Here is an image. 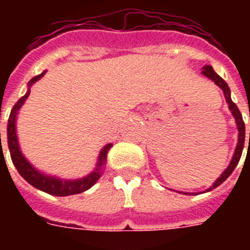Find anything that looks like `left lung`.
<instances>
[{
  "label": "left lung",
  "mask_w": 250,
  "mask_h": 250,
  "mask_svg": "<svg viewBox=\"0 0 250 250\" xmlns=\"http://www.w3.org/2000/svg\"><path fill=\"white\" fill-rule=\"evenodd\" d=\"M202 74L206 76V78H209L214 82V83L217 84L222 90H223V93H225V97H226V101L229 104V109L231 110V113H232L233 118L236 119V125H237V129H239V141H237V146H236V150H235V154H233L232 160H231V164L229 166L227 167L225 170V172L221 175V178L217 179V182L214 183L213 187H210L208 192L214 188H217L218 186H221L222 183L225 182L226 179L229 178V175L232 174V171L235 170V167L237 166L239 164V161L241 158V154H243V149H244V141H245V125H244V121H243V115H241L240 110L237 109L236 104L231 100V90H229V85L226 83L225 80L222 79L221 76L218 75L217 72L214 71L213 67L211 66H205V67L202 68ZM249 145H250V133H249ZM187 194H190V193H187ZM193 194V193H192Z\"/></svg>",
  "instance_id": "8db88e82"
}]
</instances>
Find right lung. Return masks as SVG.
Listing matches in <instances>:
<instances>
[{
  "mask_svg": "<svg viewBox=\"0 0 250 250\" xmlns=\"http://www.w3.org/2000/svg\"><path fill=\"white\" fill-rule=\"evenodd\" d=\"M45 72H41L40 75L35 76L29 80L28 86L32 85L35 82L40 80L42 76L45 75ZM31 90H27V93L18 100V102L13 106L11 113H10L9 122H7V144H9L10 156H11V161H13L14 166L17 167L18 172L27 180V182L33 186L35 188L40 190H44L46 193L53 194V196H70V194L82 193L84 190L89 189L90 187L93 186L94 183L97 182L100 176L102 175V168L106 164V158H107V152L109 149L113 146V144H107L104 146V149L100 153L98 157V164L96 166V170L93 172H90L89 175H86L85 178L78 179V180H61L54 176H48L39 172V171L32 167V165L29 164L28 161L25 160L23 154H21L19 145H18L17 132H15V121H17L18 110L21 109V105L24 104V101L28 98ZM0 143H1V133H0Z\"/></svg>",
  "mask_w": 250,
  "mask_h": 250,
  "instance_id": "1",
  "label": "right lung"
}]
</instances>
